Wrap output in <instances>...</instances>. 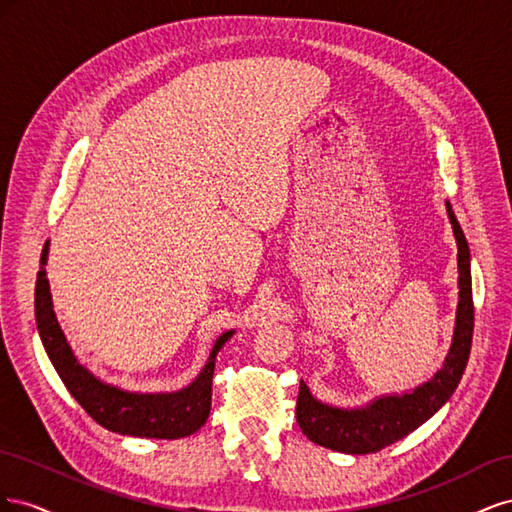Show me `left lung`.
<instances>
[{
  "label": "left lung",
  "mask_w": 512,
  "mask_h": 512,
  "mask_svg": "<svg viewBox=\"0 0 512 512\" xmlns=\"http://www.w3.org/2000/svg\"><path fill=\"white\" fill-rule=\"evenodd\" d=\"M446 211L457 241L459 301L453 342L442 367L431 380L416 386V389L401 395H380L361 408H337L327 404V401H320L301 380L297 397V423L312 442L348 455L382 451L384 446H391L397 440L406 438L410 431L429 421L455 393L463 371H466L472 348L474 305L470 247L451 209V203H446Z\"/></svg>",
  "instance_id": "left-lung-1"
}]
</instances>
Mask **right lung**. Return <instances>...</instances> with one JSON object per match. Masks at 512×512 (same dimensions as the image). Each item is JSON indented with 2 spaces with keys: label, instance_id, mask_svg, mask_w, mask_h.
<instances>
[{
  "label": "right lung",
  "instance_id": "right-lung-1",
  "mask_svg": "<svg viewBox=\"0 0 512 512\" xmlns=\"http://www.w3.org/2000/svg\"><path fill=\"white\" fill-rule=\"evenodd\" d=\"M46 260H49V241L44 243L40 256V271L36 277V324L42 339V346L66 384L70 395L79 401L85 412L108 431L134 438H158L177 440L192 436L207 423L211 410V384L215 356L222 350L235 331L222 333L209 352V359L200 374L179 391L173 393H138L126 391L117 384H108L79 363L72 352L68 339L61 331L51 286L46 280Z\"/></svg>",
  "mask_w": 512,
  "mask_h": 512
}]
</instances>
